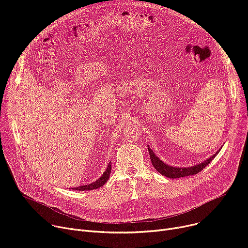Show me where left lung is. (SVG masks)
<instances>
[{"instance_id":"left-lung-1","label":"left lung","mask_w":248,"mask_h":248,"mask_svg":"<svg viewBox=\"0 0 248 248\" xmlns=\"http://www.w3.org/2000/svg\"><path fill=\"white\" fill-rule=\"evenodd\" d=\"M221 149H219V151L216 152V154H214L212 157H210L209 159H207L206 161L192 166V167H188V168H179V167H171L169 166L167 164H165L164 162H162L155 154L154 152L149 148L148 146V151L150 154V159L152 162L153 167L164 176H167V178L170 179H178V178H184V176H187V175H192L195 174L199 171H201L212 160H213L217 154L220 152Z\"/></svg>"}]
</instances>
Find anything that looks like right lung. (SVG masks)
I'll return each instance as SVG.
<instances>
[{
  "label": "right lung",
  "mask_w": 248,
  "mask_h": 248,
  "mask_svg": "<svg viewBox=\"0 0 248 248\" xmlns=\"http://www.w3.org/2000/svg\"><path fill=\"white\" fill-rule=\"evenodd\" d=\"M111 170H112V166H111V162H110V164L108 165L107 169H106V170L104 171V173L102 174L101 178L98 179L96 182H94L92 184H89V185H86V186H78V187H74L73 189L84 191V190H93V189H96V188H99V187L103 186V185H105L106 183H107V181L109 180Z\"/></svg>",
  "instance_id": "obj_1"
}]
</instances>
